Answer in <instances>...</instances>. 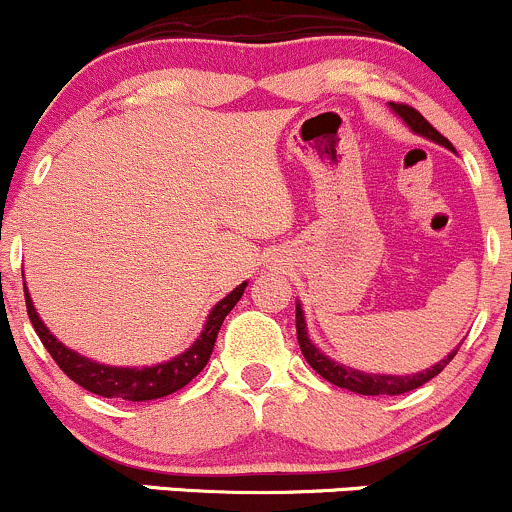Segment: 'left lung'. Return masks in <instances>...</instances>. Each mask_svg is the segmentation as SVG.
<instances>
[{
    "label": "left lung",
    "instance_id": "left-lung-1",
    "mask_svg": "<svg viewBox=\"0 0 512 512\" xmlns=\"http://www.w3.org/2000/svg\"><path fill=\"white\" fill-rule=\"evenodd\" d=\"M388 107L393 109V112L398 114L405 124H408V129L412 131V134L422 136V139H430V141H434V144L454 151V146L449 144V141L444 139V136L439 134V131L434 129V126L427 122L420 112H417V109L408 107V104H395V102H388ZM295 327H298V344L302 349V356L307 359V364L315 368L322 378H327L329 383H334V386L346 388V390H351V393H359V395L410 393V390L425 386L427 381H432L437 373H442L444 366H447L449 361L456 356V351H459V346H456V349L449 351V354L444 356L442 361H437L432 368L417 371V373H412V376H393V373H366V371H359V368L344 366V364H339V361L329 359L327 354H322V351L312 344L310 334H307L305 312H302L300 302H295Z\"/></svg>",
    "mask_w": 512,
    "mask_h": 512
}]
</instances>
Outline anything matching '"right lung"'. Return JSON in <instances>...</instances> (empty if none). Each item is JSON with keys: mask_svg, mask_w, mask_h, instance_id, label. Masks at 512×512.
Listing matches in <instances>:
<instances>
[{"mask_svg": "<svg viewBox=\"0 0 512 512\" xmlns=\"http://www.w3.org/2000/svg\"><path fill=\"white\" fill-rule=\"evenodd\" d=\"M244 288H246V280L241 285H236L227 298H222L212 307L200 337H197L195 342L183 351V354L173 356L170 361H161V364L141 366V368L100 364V361L87 359V356H82L78 351L70 349V346L58 342V339L51 334V329H48L41 317H38L34 300H31L26 285H24V295H26L29 320L34 324L38 339H41L43 346L48 349V354L53 356V361H56L65 376L73 378L78 386L90 390V393L102 395V398L141 403V400L166 398V395L175 393V390L188 386L192 378L207 366V361H210V354L214 349V342H217L219 327H222L224 317L234 310L236 302L241 300Z\"/></svg>", "mask_w": 512, "mask_h": 512, "instance_id": "obj_1", "label": "right lung"}]
</instances>
